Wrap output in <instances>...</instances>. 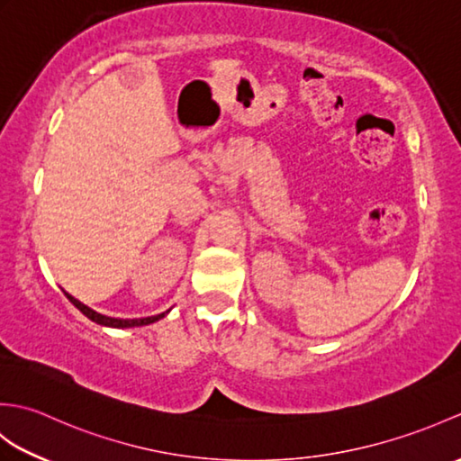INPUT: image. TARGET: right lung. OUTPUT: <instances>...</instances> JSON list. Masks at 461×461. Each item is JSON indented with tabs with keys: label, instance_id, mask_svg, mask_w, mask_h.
Returning <instances> with one entry per match:
<instances>
[{
	"label": "right lung",
	"instance_id": "obj_1",
	"mask_svg": "<svg viewBox=\"0 0 461 461\" xmlns=\"http://www.w3.org/2000/svg\"><path fill=\"white\" fill-rule=\"evenodd\" d=\"M67 299L73 303V305L79 309L85 317H89L93 322H96V325H103V327H114V329H129V327H142V325H150V322H156L158 319H162L166 312H160V315H154V317H144V319H113V317H106V315H101V312H96L93 309H89L86 305H83L81 301H77L75 297L68 295V293H65Z\"/></svg>",
	"mask_w": 461,
	"mask_h": 461
}]
</instances>
